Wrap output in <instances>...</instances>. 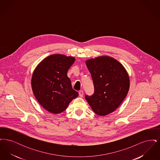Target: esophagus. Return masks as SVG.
I'll list each match as a JSON object with an SVG mask.
<instances>
[{
  "label": "esophagus",
  "mask_w": 160,
  "mask_h": 160,
  "mask_svg": "<svg viewBox=\"0 0 160 160\" xmlns=\"http://www.w3.org/2000/svg\"><path fill=\"white\" fill-rule=\"evenodd\" d=\"M78 94H79V96L80 97H82L83 96V91H80L78 92Z\"/></svg>",
  "instance_id": "obj_1"
}]
</instances>
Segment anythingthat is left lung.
I'll list each match as a JSON object with an SVG mask.
<instances>
[{"instance_id":"8db88e82","label":"left lung","mask_w":160,"mask_h":160,"mask_svg":"<svg viewBox=\"0 0 160 160\" xmlns=\"http://www.w3.org/2000/svg\"><path fill=\"white\" fill-rule=\"evenodd\" d=\"M94 86L92 95L85 99L93 111L99 116L111 113L126 97L129 78L125 69L119 62L108 56H101L86 62Z\"/></svg>"}]
</instances>
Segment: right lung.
<instances>
[{"mask_svg":"<svg viewBox=\"0 0 160 160\" xmlns=\"http://www.w3.org/2000/svg\"><path fill=\"white\" fill-rule=\"evenodd\" d=\"M75 58L53 54L42 61L32 77V88L38 102L50 113L63 112L78 93L74 91L67 72Z\"/></svg>","mask_w":160,"mask_h":160,"instance_id":"add662e5","label":"right lung"}]
</instances>
